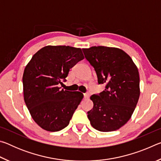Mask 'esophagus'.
I'll return each mask as SVG.
<instances>
[{
	"label": "esophagus",
	"instance_id": "1",
	"mask_svg": "<svg viewBox=\"0 0 161 161\" xmlns=\"http://www.w3.org/2000/svg\"><path fill=\"white\" fill-rule=\"evenodd\" d=\"M89 96H90V95H89V93H85V94H84V98H85V99H89Z\"/></svg>",
	"mask_w": 161,
	"mask_h": 161
}]
</instances>
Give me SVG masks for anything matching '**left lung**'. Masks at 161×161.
<instances>
[{
	"mask_svg": "<svg viewBox=\"0 0 161 161\" xmlns=\"http://www.w3.org/2000/svg\"><path fill=\"white\" fill-rule=\"evenodd\" d=\"M86 59L96 71L98 83L106 84L87 112L90 124L102 132L119 129L130 119L140 96L138 68L130 57L116 47L98 46L82 49Z\"/></svg>",
	"mask_w": 161,
	"mask_h": 161,
	"instance_id": "left-lung-1",
	"label": "left lung"
}]
</instances>
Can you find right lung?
Masks as SVG:
<instances>
[{
    "label": "right lung",
    "instance_id": "obj_1",
    "mask_svg": "<svg viewBox=\"0 0 161 161\" xmlns=\"http://www.w3.org/2000/svg\"><path fill=\"white\" fill-rule=\"evenodd\" d=\"M84 58L81 49L47 45L35 53L23 75L25 103L32 119L47 131H58L69 124L84 95L59 86L69 69Z\"/></svg>",
    "mask_w": 161,
    "mask_h": 161
}]
</instances>
